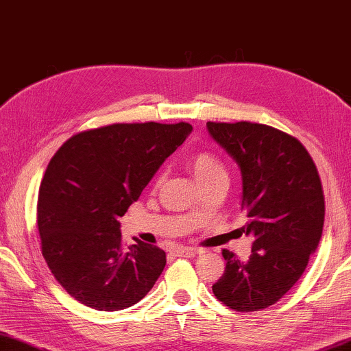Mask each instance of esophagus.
<instances>
[{"label":"esophagus","instance_id":"34e87169","mask_svg":"<svg viewBox=\"0 0 351 351\" xmlns=\"http://www.w3.org/2000/svg\"><path fill=\"white\" fill-rule=\"evenodd\" d=\"M173 254L178 255V257H193V255L198 254V250L195 247H189V245H186V247H176L173 250Z\"/></svg>","mask_w":351,"mask_h":351}]
</instances>
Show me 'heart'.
<instances>
[{"mask_svg": "<svg viewBox=\"0 0 351 351\" xmlns=\"http://www.w3.org/2000/svg\"><path fill=\"white\" fill-rule=\"evenodd\" d=\"M187 165H189V170L203 187L219 180L228 181L226 164H223L217 154L211 153V151H198V153L192 154L189 160H187ZM160 178V175L156 178V184H159Z\"/></svg>", "mask_w": 351, "mask_h": 351, "instance_id": "obj_1", "label": "heart"}]
</instances>
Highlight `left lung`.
<instances>
[{"label": "left lung", "instance_id": "obj_1", "mask_svg": "<svg viewBox=\"0 0 351 351\" xmlns=\"http://www.w3.org/2000/svg\"><path fill=\"white\" fill-rule=\"evenodd\" d=\"M206 128L241 170L243 232L254 237L247 261L223 250L226 271L213 293L233 311L266 309L296 284L320 243V176L300 140L279 129L249 121H208Z\"/></svg>", "mask_w": 351, "mask_h": 351}]
</instances>
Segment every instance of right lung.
I'll return each mask as SVG.
<instances>
[{
    "mask_svg": "<svg viewBox=\"0 0 351 351\" xmlns=\"http://www.w3.org/2000/svg\"><path fill=\"white\" fill-rule=\"evenodd\" d=\"M191 132L189 123L110 124L75 134L51 158L38 198L42 255L74 300L113 312L153 289L165 252L142 241L124 249L119 219Z\"/></svg>",
    "mask_w": 351,
    "mask_h": 351,
    "instance_id": "obj_1",
    "label": "right lung"
}]
</instances>
